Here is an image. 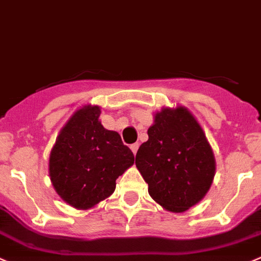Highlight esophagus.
<instances>
[{
    "label": "esophagus",
    "mask_w": 261,
    "mask_h": 261,
    "mask_svg": "<svg viewBox=\"0 0 261 261\" xmlns=\"http://www.w3.org/2000/svg\"><path fill=\"white\" fill-rule=\"evenodd\" d=\"M131 148V150H133V153H134V155H135L136 153H138V149H139V144L138 143H135V144H133V145L130 146Z\"/></svg>",
    "instance_id": "34e87169"
}]
</instances>
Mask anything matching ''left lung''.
Masks as SVG:
<instances>
[{"mask_svg": "<svg viewBox=\"0 0 261 261\" xmlns=\"http://www.w3.org/2000/svg\"><path fill=\"white\" fill-rule=\"evenodd\" d=\"M148 136L136 153V168L155 203L184 213L203 200L213 184V149L200 123L184 106L156 112Z\"/></svg>", "mask_w": 261, "mask_h": 261, "instance_id": "obj_1", "label": "left lung"}]
</instances>
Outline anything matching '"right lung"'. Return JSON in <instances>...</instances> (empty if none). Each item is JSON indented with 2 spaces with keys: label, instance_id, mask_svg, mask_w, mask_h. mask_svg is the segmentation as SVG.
<instances>
[{
  "label": "right lung",
  "instance_id": "1",
  "mask_svg": "<svg viewBox=\"0 0 261 261\" xmlns=\"http://www.w3.org/2000/svg\"><path fill=\"white\" fill-rule=\"evenodd\" d=\"M100 107L85 105L61 128L49 154L50 182L69 205L87 211L106 200L116 179L134 164L120 134L103 127Z\"/></svg>",
  "mask_w": 261,
  "mask_h": 261
}]
</instances>
